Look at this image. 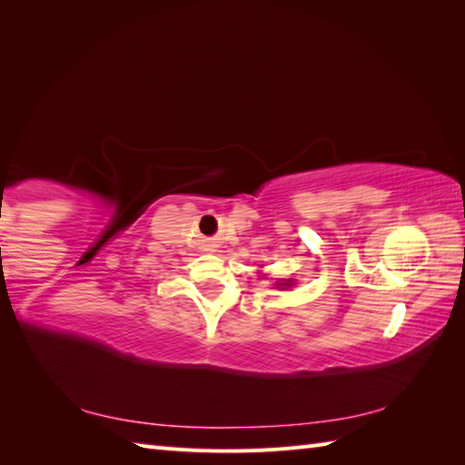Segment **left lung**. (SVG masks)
I'll list each match as a JSON object with an SVG mask.
<instances>
[{
	"label": "left lung",
	"mask_w": 465,
	"mask_h": 465,
	"mask_svg": "<svg viewBox=\"0 0 465 465\" xmlns=\"http://www.w3.org/2000/svg\"><path fill=\"white\" fill-rule=\"evenodd\" d=\"M278 285H282V288H290V285H292V283L288 282V283H278Z\"/></svg>",
	"instance_id": "8db88e82"
}]
</instances>
